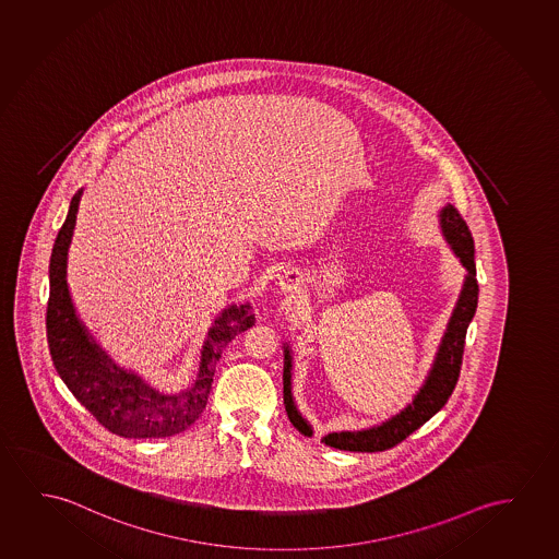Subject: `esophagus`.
I'll return each mask as SVG.
<instances>
[{
  "instance_id": "obj_1",
  "label": "esophagus",
  "mask_w": 559,
  "mask_h": 559,
  "mask_svg": "<svg viewBox=\"0 0 559 559\" xmlns=\"http://www.w3.org/2000/svg\"><path fill=\"white\" fill-rule=\"evenodd\" d=\"M281 290L286 294L298 293V288H300V278L294 275V273H286V275L281 276Z\"/></svg>"
}]
</instances>
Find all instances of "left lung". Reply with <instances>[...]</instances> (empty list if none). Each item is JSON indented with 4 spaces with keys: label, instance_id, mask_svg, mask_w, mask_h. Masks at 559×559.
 Returning a JSON list of instances; mask_svg holds the SVG:
<instances>
[{
    "label": "left lung",
    "instance_id": "obj_1",
    "mask_svg": "<svg viewBox=\"0 0 559 559\" xmlns=\"http://www.w3.org/2000/svg\"><path fill=\"white\" fill-rule=\"evenodd\" d=\"M439 228L445 238L455 258L461 261L466 275H464L463 288L459 294L453 313L447 323L445 333L441 336L438 353L433 358L430 371L424 379L420 389L416 391L413 401L399 411L395 416L386 418L378 426H371L358 431H333L321 439L325 445L335 447L341 451H354V453H378L401 443L413 431L418 430L421 424L430 420L433 414L439 413L445 406L447 399L453 393L456 379L461 373L463 364L464 336L466 329L473 321L478 306V283H476V263H474L473 234L459 215L455 206L447 203L439 211ZM284 370L283 393L286 414L293 421L294 428L311 438L313 428L310 421L301 416L298 406L294 403L293 395V350L290 344L284 343Z\"/></svg>",
    "mask_w": 559,
    "mask_h": 559
}]
</instances>
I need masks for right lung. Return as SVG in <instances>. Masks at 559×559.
<instances>
[{
  "label": "right lung",
  "mask_w": 559,
  "mask_h": 559,
  "mask_svg": "<svg viewBox=\"0 0 559 559\" xmlns=\"http://www.w3.org/2000/svg\"><path fill=\"white\" fill-rule=\"evenodd\" d=\"M81 198L83 188L69 203L50 258L46 331L53 366L73 396L106 430L128 439L170 438L188 430L205 411L216 361L234 336L255 325L253 308L249 301H240L216 316L201 346L198 376L188 389L164 393L135 371L121 368L91 335L69 293V246Z\"/></svg>",
  "instance_id": "1"
}]
</instances>
